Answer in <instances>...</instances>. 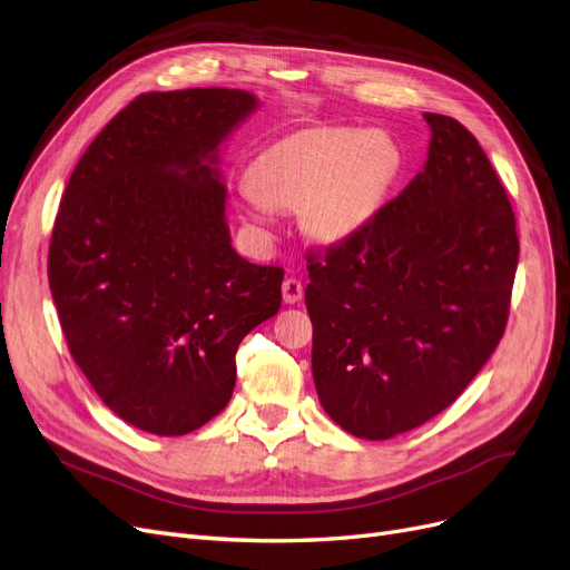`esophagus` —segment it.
Returning <instances> with one entry per match:
<instances>
[{
    "label": "esophagus",
    "instance_id": "34e87169",
    "mask_svg": "<svg viewBox=\"0 0 570 570\" xmlns=\"http://www.w3.org/2000/svg\"><path fill=\"white\" fill-rule=\"evenodd\" d=\"M282 296H284V303L288 305L298 303L303 298V282L296 277H286L282 284Z\"/></svg>",
    "mask_w": 570,
    "mask_h": 570
}]
</instances>
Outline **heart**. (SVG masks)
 Instances as JSON below:
<instances>
[{
  "label": "heart",
  "mask_w": 570,
  "mask_h": 570,
  "mask_svg": "<svg viewBox=\"0 0 570 570\" xmlns=\"http://www.w3.org/2000/svg\"><path fill=\"white\" fill-rule=\"evenodd\" d=\"M400 149L381 132L322 127L288 135L253 163L238 185L246 210L265 223L272 206L301 208L307 229L343 242L370 225L400 175Z\"/></svg>",
  "instance_id": "obj_1"
}]
</instances>
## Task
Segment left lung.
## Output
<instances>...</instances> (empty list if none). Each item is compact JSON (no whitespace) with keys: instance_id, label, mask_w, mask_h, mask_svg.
<instances>
[{"instance_id":"1","label":"left lung","mask_w":570,"mask_h":570,"mask_svg":"<svg viewBox=\"0 0 570 570\" xmlns=\"http://www.w3.org/2000/svg\"><path fill=\"white\" fill-rule=\"evenodd\" d=\"M424 118V170L357 234L305 255L317 395L366 440L426 424L462 395L504 336L517 277V217L479 139Z\"/></svg>"}]
</instances>
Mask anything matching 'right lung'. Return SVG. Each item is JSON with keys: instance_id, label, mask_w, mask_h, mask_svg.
<instances>
[{"instance_id": "1", "label": "right lung", "mask_w": 570, "mask_h": 570, "mask_svg": "<svg viewBox=\"0 0 570 570\" xmlns=\"http://www.w3.org/2000/svg\"><path fill=\"white\" fill-rule=\"evenodd\" d=\"M255 108L244 89L144 91L72 170L49 288L72 360L104 405L154 435L227 407L236 347L282 307L284 269L232 248L213 163Z\"/></svg>"}]
</instances>
